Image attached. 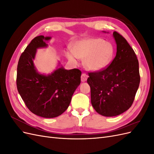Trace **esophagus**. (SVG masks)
I'll list each match as a JSON object with an SVG mask.
<instances>
[{
	"label": "esophagus",
	"mask_w": 154,
	"mask_h": 154,
	"mask_svg": "<svg viewBox=\"0 0 154 154\" xmlns=\"http://www.w3.org/2000/svg\"><path fill=\"white\" fill-rule=\"evenodd\" d=\"M87 78H88V75H87V74H86L85 73H83L82 74V76H81V80H82V82H84L87 81Z\"/></svg>",
	"instance_id": "obj_1"
}]
</instances>
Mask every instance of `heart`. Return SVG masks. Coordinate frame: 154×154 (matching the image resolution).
I'll use <instances>...</instances> for the list:
<instances>
[{
	"mask_svg": "<svg viewBox=\"0 0 154 154\" xmlns=\"http://www.w3.org/2000/svg\"><path fill=\"white\" fill-rule=\"evenodd\" d=\"M114 49L112 44L101 38L82 40L72 46V51H66L67 58L76 63V57L85 59V67L91 71H100L106 67L113 58Z\"/></svg>",
	"mask_w": 154,
	"mask_h": 154,
	"instance_id": "1",
	"label": "heart"
}]
</instances>
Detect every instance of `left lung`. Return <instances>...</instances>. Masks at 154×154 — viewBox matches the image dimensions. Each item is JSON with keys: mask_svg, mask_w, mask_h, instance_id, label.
Here are the masks:
<instances>
[{"mask_svg": "<svg viewBox=\"0 0 154 154\" xmlns=\"http://www.w3.org/2000/svg\"><path fill=\"white\" fill-rule=\"evenodd\" d=\"M116 56L109 66L88 72L91 103L97 113L118 116L132 106L140 83L139 62L134 51L124 37L113 32Z\"/></svg>", "mask_w": 154, "mask_h": 154, "instance_id": "left-lung-1", "label": "left lung"}]
</instances>
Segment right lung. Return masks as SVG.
<instances>
[{
  "label": "right lung",
  "mask_w": 154,
  "mask_h": 154,
  "mask_svg": "<svg viewBox=\"0 0 154 154\" xmlns=\"http://www.w3.org/2000/svg\"><path fill=\"white\" fill-rule=\"evenodd\" d=\"M51 37L40 35L32 39L18 62L17 87L26 106L33 114L45 118L61 115L71 103L81 82L78 69L60 67L48 76L37 72L34 66L36 49L48 47Z\"/></svg>",
  "instance_id": "right-lung-1"
}]
</instances>
